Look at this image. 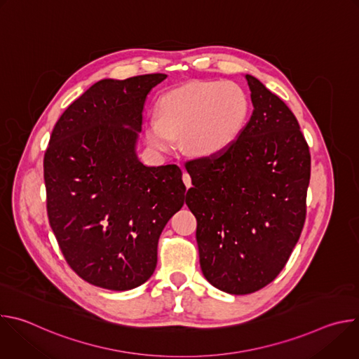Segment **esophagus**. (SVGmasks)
Listing matches in <instances>:
<instances>
[{
	"label": "esophagus",
	"mask_w": 359,
	"mask_h": 359,
	"mask_svg": "<svg viewBox=\"0 0 359 359\" xmlns=\"http://www.w3.org/2000/svg\"><path fill=\"white\" fill-rule=\"evenodd\" d=\"M182 179H183V183L186 184V187L189 189V187L191 186V177H190V175H189L187 172H183V176H182Z\"/></svg>",
	"instance_id": "obj_1"
}]
</instances>
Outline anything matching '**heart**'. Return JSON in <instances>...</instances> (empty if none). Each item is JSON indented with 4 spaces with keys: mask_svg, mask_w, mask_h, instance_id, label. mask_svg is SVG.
Instances as JSON below:
<instances>
[{
    "mask_svg": "<svg viewBox=\"0 0 359 359\" xmlns=\"http://www.w3.org/2000/svg\"><path fill=\"white\" fill-rule=\"evenodd\" d=\"M248 114V97L231 81H191L166 92L158 102V119L144 126L147 143L169 151L176 137L194 156L223 151L238 136Z\"/></svg>",
    "mask_w": 359,
    "mask_h": 359,
    "instance_id": "obj_1",
    "label": "heart"
}]
</instances>
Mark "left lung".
<instances>
[{
	"mask_svg": "<svg viewBox=\"0 0 359 359\" xmlns=\"http://www.w3.org/2000/svg\"><path fill=\"white\" fill-rule=\"evenodd\" d=\"M252 114L215 156L186 162V204L197 220L203 276L236 295L270 284L287 264L306 215L311 156L294 114L245 75Z\"/></svg>",
	"mask_w": 359,
	"mask_h": 359,
	"instance_id": "obj_1",
	"label": "left lung"
}]
</instances>
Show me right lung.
I'll return each instance as SVG.
<instances>
[{
	"label": "right lung",
	"instance_id": "obj_1",
	"mask_svg": "<svg viewBox=\"0 0 359 359\" xmlns=\"http://www.w3.org/2000/svg\"><path fill=\"white\" fill-rule=\"evenodd\" d=\"M165 79L96 82L61 115L45 151L50 229L69 267L96 287L147 281L162 230L184 204L179 166L150 168L136 156L146 96Z\"/></svg>",
	"mask_w": 359,
	"mask_h": 359
}]
</instances>
